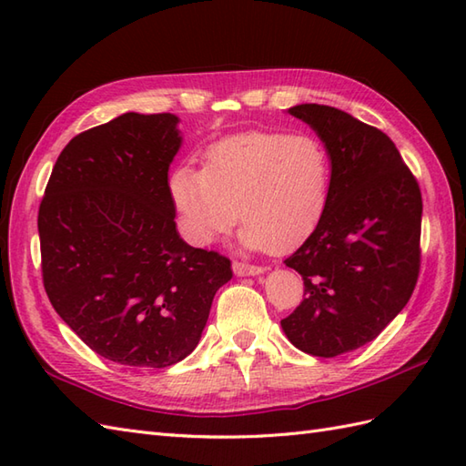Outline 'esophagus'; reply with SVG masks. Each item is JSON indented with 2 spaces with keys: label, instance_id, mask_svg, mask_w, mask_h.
Wrapping results in <instances>:
<instances>
[{
  "label": "esophagus",
  "instance_id": "34e87169",
  "mask_svg": "<svg viewBox=\"0 0 466 466\" xmlns=\"http://www.w3.org/2000/svg\"><path fill=\"white\" fill-rule=\"evenodd\" d=\"M232 270L236 276H258L264 274V266H254V264H244V262H234Z\"/></svg>",
  "mask_w": 466,
  "mask_h": 466
}]
</instances>
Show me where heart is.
Returning a JSON list of instances; mask_svg holds the SVG:
<instances>
[{
    "label": "heart",
    "mask_w": 466,
    "mask_h": 466,
    "mask_svg": "<svg viewBox=\"0 0 466 466\" xmlns=\"http://www.w3.org/2000/svg\"><path fill=\"white\" fill-rule=\"evenodd\" d=\"M167 190L192 244H212L240 214L238 244L244 250L286 252L322 220L330 194V156L309 134H236L208 147L206 167L177 166L167 177Z\"/></svg>",
    "instance_id": "1"
}]
</instances>
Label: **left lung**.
Listing matches in <instances>:
<instances>
[{"mask_svg":"<svg viewBox=\"0 0 466 466\" xmlns=\"http://www.w3.org/2000/svg\"><path fill=\"white\" fill-rule=\"evenodd\" d=\"M330 156L320 224L284 264L306 299L280 322L296 349L332 359L372 342L407 306L420 268L422 198L397 146L330 106L300 104Z\"/></svg>","mask_w":466,"mask_h":466,"instance_id":"left-lung-1","label":"left lung"}]
</instances>
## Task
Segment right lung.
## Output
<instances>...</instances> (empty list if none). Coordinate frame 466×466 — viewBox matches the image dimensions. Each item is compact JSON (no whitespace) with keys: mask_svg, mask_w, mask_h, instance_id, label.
<instances>
[{"mask_svg":"<svg viewBox=\"0 0 466 466\" xmlns=\"http://www.w3.org/2000/svg\"><path fill=\"white\" fill-rule=\"evenodd\" d=\"M174 114L127 112L64 147L39 204L47 299L104 359L166 369L200 342L230 260L176 228L167 170L182 146Z\"/></svg>","mask_w":466,"mask_h":466,"instance_id":"obj_1","label":"right lung"}]
</instances>
